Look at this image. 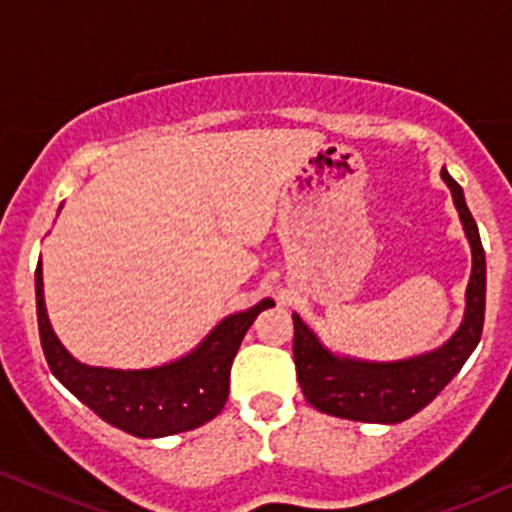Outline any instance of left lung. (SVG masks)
Listing matches in <instances>:
<instances>
[{"instance_id":"1","label":"left lung","mask_w":512,"mask_h":512,"mask_svg":"<svg viewBox=\"0 0 512 512\" xmlns=\"http://www.w3.org/2000/svg\"><path fill=\"white\" fill-rule=\"evenodd\" d=\"M441 179L454 196V206L471 242V279L466 287V314L459 331L437 348L395 363H370V360L333 355L321 346L297 314L294 319V365L306 402L319 412L355 422L397 424L429 405L449 385L481 341L483 316H486V257L476 220L464 201V191L441 169Z\"/></svg>"}]
</instances>
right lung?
Returning <instances> with one entry per match:
<instances>
[{"mask_svg": "<svg viewBox=\"0 0 512 512\" xmlns=\"http://www.w3.org/2000/svg\"><path fill=\"white\" fill-rule=\"evenodd\" d=\"M270 306L272 299H262L252 309L225 316L201 346L174 363L147 370L93 368L75 360L53 333L43 304L41 260L36 267V316L51 373L107 424L142 439L188 432L218 417L228 400L230 365L242 338Z\"/></svg>", "mask_w": 512, "mask_h": 512, "instance_id": "1", "label": "right lung"}]
</instances>
